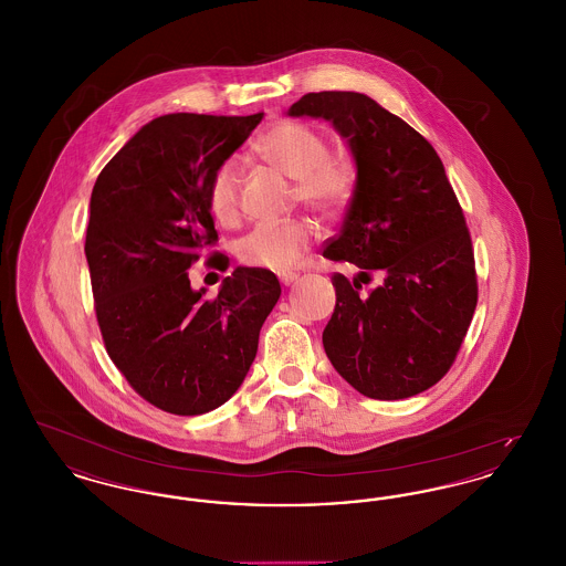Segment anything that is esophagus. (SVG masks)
Here are the masks:
<instances>
[{
    "mask_svg": "<svg viewBox=\"0 0 566 566\" xmlns=\"http://www.w3.org/2000/svg\"><path fill=\"white\" fill-rule=\"evenodd\" d=\"M277 277H280V282H282L284 286H291L296 277H298V273H295V271H282V273H277Z\"/></svg>",
    "mask_w": 566,
    "mask_h": 566,
    "instance_id": "esophagus-1",
    "label": "esophagus"
}]
</instances>
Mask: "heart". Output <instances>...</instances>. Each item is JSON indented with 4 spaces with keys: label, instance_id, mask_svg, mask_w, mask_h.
Returning a JSON list of instances; mask_svg holds the SVG:
<instances>
[{
    "label": "heart",
    "instance_id": "heart-1",
    "mask_svg": "<svg viewBox=\"0 0 566 566\" xmlns=\"http://www.w3.org/2000/svg\"><path fill=\"white\" fill-rule=\"evenodd\" d=\"M256 153L295 180V199L323 216L339 214L352 201L356 176L350 163L328 155L321 132L296 120L271 125L256 139ZM242 163L229 157L216 165L208 185V206L218 222L235 224L242 214ZM318 227L310 218L259 222L238 243L243 265L284 271L295 268L316 240Z\"/></svg>",
    "mask_w": 566,
    "mask_h": 566
}]
</instances>
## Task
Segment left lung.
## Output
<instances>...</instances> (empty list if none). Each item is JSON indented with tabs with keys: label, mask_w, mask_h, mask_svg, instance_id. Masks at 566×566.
<instances>
[{
	"label": "left lung",
	"mask_w": 566,
	"mask_h": 566,
	"mask_svg": "<svg viewBox=\"0 0 566 566\" xmlns=\"http://www.w3.org/2000/svg\"><path fill=\"white\" fill-rule=\"evenodd\" d=\"M289 116L333 123L348 139L356 187L342 231L324 256L354 263L335 273L337 303L323 333L337 374L379 401L429 390L450 371L478 305L471 235L457 192L431 144L371 97L307 93ZM385 284L369 296V270Z\"/></svg>",
	"instance_id": "obj_1"
}]
</instances>
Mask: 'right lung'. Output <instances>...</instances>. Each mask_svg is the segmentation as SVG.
Wrapping results in <instances>:
<instances>
[{"instance_id": "right-lung-1", "label": "right lung", "mask_w": 566, "mask_h": 566, "mask_svg": "<svg viewBox=\"0 0 566 566\" xmlns=\"http://www.w3.org/2000/svg\"><path fill=\"white\" fill-rule=\"evenodd\" d=\"M261 118L159 116L109 159L91 192L84 254L106 350L142 399L176 416L212 411L235 395L282 293L259 268H238L212 298L189 280L218 240L208 206L216 165ZM208 265L224 271L229 259L216 252Z\"/></svg>"}]
</instances>
